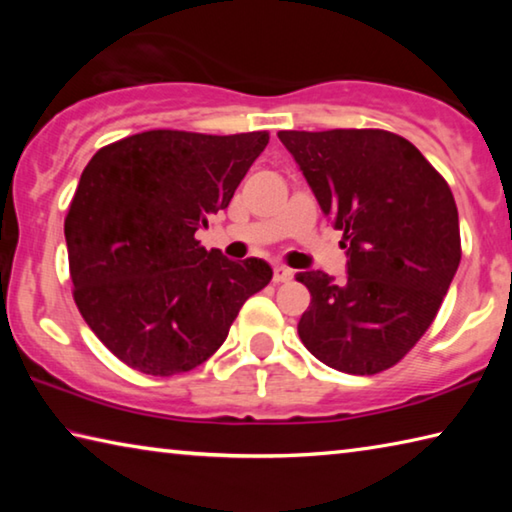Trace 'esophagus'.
<instances>
[{
    "mask_svg": "<svg viewBox=\"0 0 512 512\" xmlns=\"http://www.w3.org/2000/svg\"><path fill=\"white\" fill-rule=\"evenodd\" d=\"M291 277H293L291 268L280 266V264H277V266L273 268V280H275V282H287V280H291Z\"/></svg>",
    "mask_w": 512,
    "mask_h": 512,
    "instance_id": "1",
    "label": "esophagus"
}]
</instances>
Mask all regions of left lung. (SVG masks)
I'll return each instance as SVG.
<instances>
[{"mask_svg": "<svg viewBox=\"0 0 512 512\" xmlns=\"http://www.w3.org/2000/svg\"><path fill=\"white\" fill-rule=\"evenodd\" d=\"M348 255V277L298 273L311 302L298 323L325 366L375 375L436 318L461 262L452 189L404 137L377 128L280 131Z\"/></svg>", "mask_w": 512, "mask_h": 512, "instance_id": "obj_1", "label": "left lung"}]
</instances>
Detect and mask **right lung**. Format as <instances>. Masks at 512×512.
<instances>
[{"label":"right lung","instance_id":"1","mask_svg":"<svg viewBox=\"0 0 512 512\" xmlns=\"http://www.w3.org/2000/svg\"><path fill=\"white\" fill-rule=\"evenodd\" d=\"M266 144V131H146L103 146L83 169L65 219L74 300L126 366L155 377L201 366L271 282L264 259L232 262L194 237Z\"/></svg>","mask_w":512,"mask_h":512}]
</instances>
